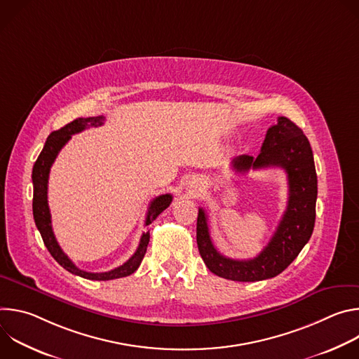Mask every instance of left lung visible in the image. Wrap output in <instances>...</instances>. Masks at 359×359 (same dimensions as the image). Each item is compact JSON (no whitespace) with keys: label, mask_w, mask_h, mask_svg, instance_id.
Returning <instances> with one entry per match:
<instances>
[{"label":"left lung","mask_w":359,"mask_h":359,"mask_svg":"<svg viewBox=\"0 0 359 359\" xmlns=\"http://www.w3.org/2000/svg\"><path fill=\"white\" fill-rule=\"evenodd\" d=\"M231 166L240 173L263 168L284 169L288 179L287 209L271 240L257 257L233 260L213 245L208 215L200 208L196 230L198 252L204 264L219 277L245 283L273 278L295 260L314 230L318 189L310 142L294 122L280 116L277 123L269 128L259 156H237Z\"/></svg>","instance_id":"8db88e82"}]
</instances>
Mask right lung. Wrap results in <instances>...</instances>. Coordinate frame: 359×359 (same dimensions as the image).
<instances>
[{
    "instance_id": "right-lung-1",
    "label": "right lung",
    "mask_w": 359,
    "mask_h": 359,
    "mask_svg": "<svg viewBox=\"0 0 359 359\" xmlns=\"http://www.w3.org/2000/svg\"><path fill=\"white\" fill-rule=\"evenodd\" d=\"M105 116H92V118H78L72 121L71 123L65 125L60 130H55L50 133L43 144L42 151L39 153V156L32 168V184H34V198H32V213H34V220L36 224V229L41 233V237L43 240L45 247L50 252V255L58 262L60 266H62L67 271L79 276L82 278L88 280H96V281H108V280H115V278H122L126 276H130L137 270L140 266L146 248L149 244L150 234L149 231L143 233L140 237V243L135 251L132 257L122 266L107 271V273H88L83 270H79L71 260L68 255L62 251L60 247L54 231L53 226H50V213L48 208V177H49V170L53 163L55 162L60 150L65 146V143L71 139L72 135L79 133L88 128H96L104 125ZM172 194H161L156 198H153L150 201V206L147 209V216L144 226H149L153 220H155L165 209L169 208V204L172 203Z\"/></svg>"
}]
</instances>
